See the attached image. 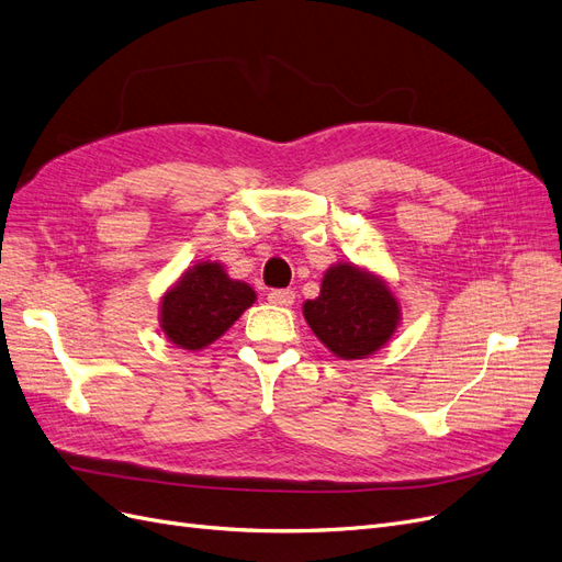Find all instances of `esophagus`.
Instances as JSON below:
<instances>
[{
  "label": "esophagus",
  "mask_w": 562,
  "mask_h": 562,
  "mask_svg": "<svg viewBox=\"0 0 562 562\" xmlns=\"http://www.w3.org/2000/svg\"><path fill=\"white\" fill-rule=\"evenodd\" d=\"M294 299H296V294L292 292V289H270L268 292V301L273 305H280V307L294 305Z\"/></svg>",
  "instance_id": "esophagus-1"
}]
</instances>
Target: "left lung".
Returning a JSON list of instances; mask_svg holds the SVG:
<instances>
[{
  "label": "left lung",
  "instance_id": "1",
  "mask_svg": "<svg viewBox=\"0 0 562 562\" xmlns=\"http://www.w3.org/2000/svg\"><path fill=\"white\" fill-rule=\"evenodd\" d=\"M400 301L385 280L355 263H336L324 273L319 296L303 303L313 334L340 359H364L394 336Z\"/></svg>",
  "mask_w": 562,
  "mask_h": 562
}]
</instances>
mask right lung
<instances>
[{"instance_id": "right-lung-1", "label": "right lung", "mask_w": 562, "mask_h": 562, "mask_svg": "<svg viewBox=\"0 0 562 562\" xmlns=\"http://www.w3.org/2000/svg\"><path fill=\"white\" fill-rule=\"evenodd\" d=\"M255 301V289L231 280L222 263H195L162 296L160 329L177 348L203 350Z\"/></svg>"}]
</instances>
